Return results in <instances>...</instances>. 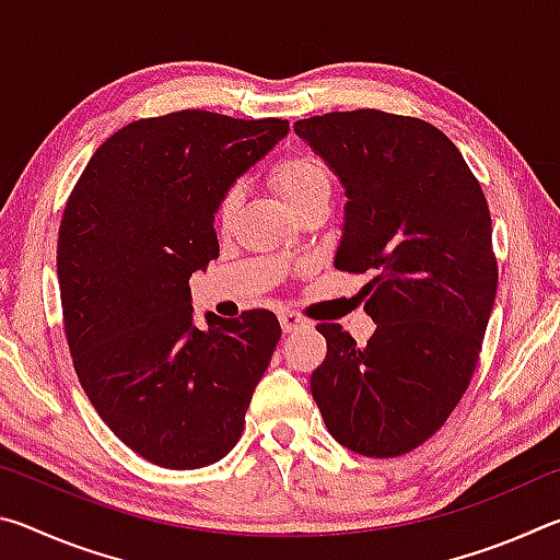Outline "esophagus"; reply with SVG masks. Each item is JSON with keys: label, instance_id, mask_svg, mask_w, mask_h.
I'll use <instances>...</instances> for the list:
<instances>
[{"label": "esophagus", "instance_id": "obj_1", "mask_svg": "<svg viewBox=\"0 0 560 560\" xmlns=\"http://www.w3.org/2000/svg\"><path fill=\"white\" fill-rule=\"evenodd\" d=\"M279 320H281L283 334H291V330H299V328H306L308 326V320L303 318L301 314H296V311H281Z\"/></svg>", "mask_w": 560, "mask_h": 560}]
</instances>
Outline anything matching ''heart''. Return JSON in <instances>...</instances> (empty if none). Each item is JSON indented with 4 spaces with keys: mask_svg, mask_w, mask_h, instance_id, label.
Listing matches in <instances>:
<instances>
[{
    "mask_svg": "<svg viewBox=\"0 0 560 560\" xmlns=\"http://www.w3.org/2000/svg\"><path fill=\"white\" fill-rule=\"evenodd\" d=\"M269 179L296 214L308 210V207L328 205L330 192H334V175H330L326 160L316 153H308V150H299V153L277 160L269 167ZM240 205L242 195L236 187L220 195L214 207L217 230H230L236 220V212H240Z\"/></svg>",
    "mask_w": 560,
    "mask_h": 560,
    "instance_id": "obj_1",
    "label": "heart"
}]
</instances>
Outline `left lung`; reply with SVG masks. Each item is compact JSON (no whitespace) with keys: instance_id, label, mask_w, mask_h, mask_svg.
I'll list each match as a JSON object with an SVG mask.
<instances>
[{"instance_id":"left-lung-1","label":"left lung","mask_w":560,"mask_h":560,"mask_svg":"<svg viewBox=\"0 0 560 560\" xmlns=\"http://www.w3.org/2000/svg\"><path fill=\"white\" fill-rule=\"evenodd\" d=\"M346 187L336 269L371 273L368 346L318 324L311 395L328 432L365 457H400L438 432L477 368L499 267L479 179L428 120L360 108L293 122Z\"/></svg>"}]
</instances>
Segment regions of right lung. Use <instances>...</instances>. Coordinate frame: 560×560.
I'll return each instance as SVG.
<instances>
[{
    "instance_id": "add662e5",
    "label": "right lung",
    "mask_w": 560,
    "mask_h": 560,
    "mask_svg": "<svg viewBox=\"0 0 560 560\" xmlns=\"http://www.w3.org/2000/svg\"><path fill=\"white\" fill-rule=\"evenodd\" d=\"M289 120L177 110L91 155L59 226L63 334L101 420L165 469L220 462L242 438L281 326L271 311L192 324L189 277L220 254L214 207Z\"/></svg>"
}]
</instances>
